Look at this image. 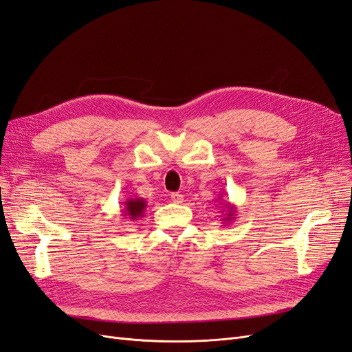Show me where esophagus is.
<instances>
[{"mask_svg":"<svg viewBox=\"0 0 352 352\" xmlns=\"http://www.w3.org/2000/svg\"><path fill=\"white\" fill-rule=\"evenodd\" d=\"M170 199H172V202H175V204H180V202L184 201V195H180L179 192H173L170 195Z\"/></svg>","mask_w":352,"mask_h":352,"instance_id":"1","label":"esophagus"}]
</instances>
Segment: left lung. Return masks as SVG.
Segmentation results:
<instances>
[{
	"label": "left lung",
	"mask_w": 352,
	"mask_h": 352,
	"mask_svg": "<svg viewBox=\"0 0 352 352\" xmlns=\"http://www.w3.org/2000/svg\"><path fill=\"white\" fill-rule=\"evenodd\" d=\"M220 199V198H219ZM216 206H223V214H225V217H223L221 220L225 221V225H228V223H230L233 219H235V206H232L230 202H219V204Z\"/></svg>",
	"instance_id": "1"
}]
</instances>
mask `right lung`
<instances>
[{"label":"right lung","instance_id":"1","mask_svg":"<svg viewBox=\"0 0 352 352\" xmlns=\"http://www.w3.org/2000/svg\"><path fill=\"white\" fill-rule=\"evenodd\" d=\"M146 208V201L142 198H129L124 201V208L122 210L123 219L127 220H138L144 216Z\"/></svg>","mask_w":352,"mask_h":352}]
</instances>
